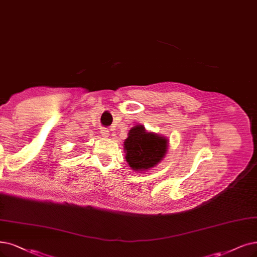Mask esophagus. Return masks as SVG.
<instances>
[{
    "mask_svg": "<svg viewBox=\"0 0 257 257\" xmlns=\"http://www.w3.org/2000/svg\"><path fill=\"white\" fill-rule=\"evenodd\" d=\"M100 134H101L102 137L107 138V137L109 136V130H108V128H104V127L100 128Z\"/></svg>",
    "mask_w": 257,
    "mask_h": 257,
    "instance_id": "obj_1",
    "label": "esophagus"
}]
</instances>
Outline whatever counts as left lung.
<instances>
[{"label": "left lung", "instance_id": "left-lung-1", "mask_svg": "<svg viewBox=\"0 0 257 257\" xmlns=\"http://www.w3.org/2000/svg\"><path fill=\"white\" fill-rule=\"evenodd\" d=\"M126 161L135 170L144 172L156 166L165 156L167 140L157 135L146 132L143 126H136L129 131L123 142Z\"/></svg>", "mask_w": 257, "mask_h": 257}]
</instances>
